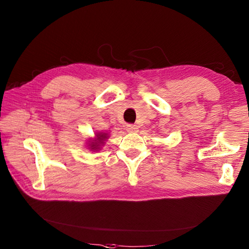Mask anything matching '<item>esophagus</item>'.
<instances>
[{
    "label": "esophagus",
    "instance_id": "1",
    "mask_svg": "<svg viewBox=\"0 0 249 249\" xmlns=\"http://www.w3.org/2000/svg\"><path fill=\"white\" fill-rule=\"evenodd\" d=\"M137 125L136 124H126V131L130 132V133H133V132H136L137 131Z\"/></svg>",
    "mask_w": 249,
    "mask_h": 249
}]
</instances>
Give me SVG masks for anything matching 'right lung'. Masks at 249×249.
I'll use <instances>...</instances> for the list:
<instances>
[{"label":"right lung","mask_w":249,"mask_h":249,"mask_svg":"<svg viewBox=\"0 0 249 249\" xmlns=\"http://www.w3.org/2000/svg\"><path fill=\"white\" fill-rule=\"evenodd\" d=\"M107 139V136L106 134H100L99 136H97V140L96 142H91V144H90V146H91V149H97L100 146V144H103V140Z\"/></svg>","instance_id":"1"}]
</instances>
